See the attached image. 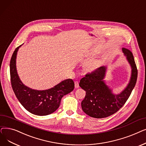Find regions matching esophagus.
Wrapping results in <instances>:
<instances>
[{"label":"esophagus","instance_id":"obj_1","mask_svg":"<svg viewBox=\"0 0 146 146\" xmlns=\"http://www.w3.org/2000/svg\"><path fill=\"white\" fill-rule=\"evenodd\" d=\"M79 82L78 81H75V87L76 88H78L79 87Z\"/></svg>","mask_w":146,"mask_h":146}]
</instances>
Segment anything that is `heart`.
<instances>
[{
	"label": "heart",
	"instance_id": "obj_1",
	"mask_svg": "<svg viewBox=\"0 0 146 146\" xmlns=\"http://www.w3.org/2000/svg\"><path fill=\"white\" fill-rule=\"evenodd\" d=\"M100 65L99 60L96 59H90L84 64V69L87 72H93L98 69Z\"/></svg>",
	"mask_w": 146,
	"mask_h": 146
}]
</instances>
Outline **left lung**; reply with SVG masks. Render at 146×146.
<instances>
[{"label":"left lung","instance_id":"8db88e82","mask_svg":"<svg viewBox=\"0 0 146 146\" xmlns=\"http://www.w3.org/2000/svg\"><path fill=\"white\" fill-rule=\"evenodd\" d=\"M131 70V77L127 87L118 94H114L112 90L103 80L106 71V66H101L81 79L80 87L86 91L84 99L81 102L82 110L88 116L95 118L109 116L118 111L126 103L134 89L137 79L138 71L132 52L122 48Z\"/></svg>","mask_w":146,"mask_h":146}]
</instances>
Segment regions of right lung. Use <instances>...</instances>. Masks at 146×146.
Segmentation results:
<instances>
[{"mask_svg":"<svg viewBox=\"0 0 146 146\" xmlns=\"http://www.w3.org/2000/svg\"><path fill=\"white\" fill-rule=\"evenodd\" d=\"M21 46L13 52L10 61L13 91L21 104L30 113L38 116L51 114L59 107L62 97L74 90V81L72 79L65 80L54 87L46 90H36L27 87L19 79L16 68L17 54Z\"/></svg>","mask_w":146,"mask_h":146,"instance_id":"obj_1","label":"right lung"}]
</instances>
